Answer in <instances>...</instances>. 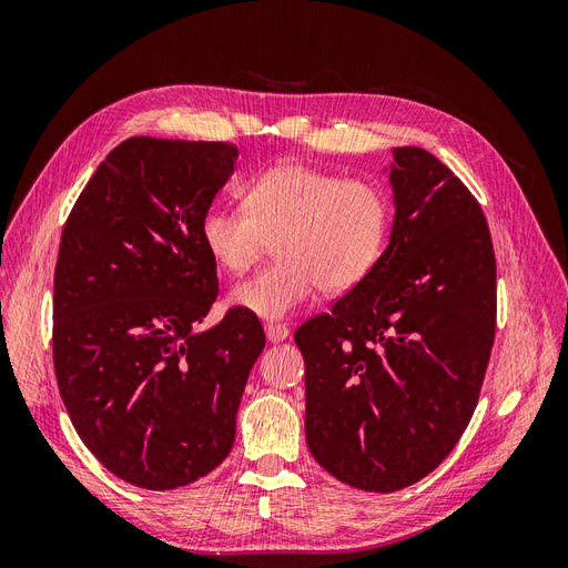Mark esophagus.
I'll return each mask as SVG.
<instances>
[{"label": "esophagus", "instance_id": "1", "mask_svg": "<svg viewBox=\"0 0 568 568\" xmlns=\"http://www.w3.org/2000/svg\"><path fill=\"white\" fill-rule=\"evenodd\" d=\"M265 336L270 343H280L288 338V326L286 324H265Z\"/></svg>", "mask_w": 568, "mask_h": 568}]
</instances>
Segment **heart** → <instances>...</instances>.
Here are the masks:
<instances>
[{
  "mask_svg": "<svg viewBox=\"0 0 568 568\" xmlns=\"http://www.w3.org/2000/svg\"><path fill=\"white\" fill-rule=\"evenodd\" d=\"M244 211L213 205L201 242L230 274H244L267 242L277 261L232 291V303L263 320H284L315 294H346L382 261L390 201L379 184L343 180L307 163H282L244 186Z\"/></svg>",
  "mask_w": 568,
  "mask_h": 568,
  "instance_id": "1",
  "label": "heart"
}]
</instances>
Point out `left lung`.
Masks as SVG:
<instances>
[{
    "instance_id": "1",
    "label": "left lung",
    "mask_w": 568,
    "mask_h": 568,
    "mask_svg": "<svg viewBox=\"0 0 568 568\" xmlns=\"http://www.w3.org/2000/svg\"><path fill=\"white\" fill-rule=\"evenodd\" d=\"M395 217L369 277L303 322L307 448L353 488L417 484L467 428L495 341V253L478 201L419 146L393 149Z\"/></svg>"
}]
</instances>
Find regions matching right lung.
I'll use <instances>...</instances> for the list:
<instances>
[{
  "label": "right lung",
  "mask_w": 568,
  "mask_h": 568,
  "mask_svg": "<svg viewBox=\"0 0 568 568\" xmlns=\"http://www.w3.org/2000/svg\"><path fill=\"white\" fill-rule=\"evenodd\" d=\"M225 142L130 136L84 184L54 272V369L78 436L118 478L173 490L234 445L265 348L261 320L217 296L201 220L234 173Z\"/></svg>",
  "instance_id": "1"
}]
</instances>
